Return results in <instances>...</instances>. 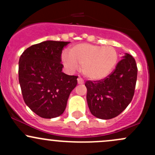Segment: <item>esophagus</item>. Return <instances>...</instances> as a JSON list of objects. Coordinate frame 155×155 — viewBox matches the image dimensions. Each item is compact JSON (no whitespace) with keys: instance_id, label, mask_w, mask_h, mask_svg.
<instances>
[{"instance_id":"obj_1","label":"esophagus","mask_w":155,"mask_h":155,"mask_svg":"<svg viewBox=\"0 0 155 155\" xmlns=\"http://www.w3.org/2000/svg\"><path fill=\"white\" fill-rule=\"evenodd\" d=\"M77 82H78V84H84V80L81 77L78 78Z\"/></svg>"}]
</instances>
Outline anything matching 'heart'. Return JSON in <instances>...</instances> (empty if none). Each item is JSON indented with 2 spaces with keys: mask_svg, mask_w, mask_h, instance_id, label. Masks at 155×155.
<instances>
[{
  "mask_svg": "<svg viewBox=\"0 0 155 155\" xmlns=\"http://www.w3.org/2000/svg\"><path fill=\"white\" fill-rule=\"evenodd\" d=\"M61 60L64 67L70 71H74L78 67L82 68L85 77L99 80L109 76L115 69L118 60L116 49L112 46L82 43L70 49V54L64 51Z\"/></svg>",
  "mask_w": 155,
  "mask_h": 155,
  "instance_id": "obj_1",
  "label": "heart"
}]
</instances>
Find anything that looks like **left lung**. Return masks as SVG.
<instances>
[{
  "mask_svg": "<svg viewBox=\"0 0 155 155\" xmlns=\"http://www.w3.org/2000/svg\"><path fill=\"white\" fill-rule=\"evenodd\" d=\"M137 71L135 59L126 54L107 78L87 81V103L92 115L111 119L121 114L134 95Z\"/></svg>",
  "mask_w": 155,
  "mask_h": 155,
  "instance_id": "obj_1",
  "label": "left lung"
}]
</instances>
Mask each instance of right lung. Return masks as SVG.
<instances>
[{
    "instance_id": "obj_1",
    "label": "right lung",
    "mask_w": 155,
    "mask_h": 155,
    "mask_svg": "<svg viewBox=\"0 0 155 155\" xmlns=\"http://www.w3.org/2000/svg\"><path fill=\"white\" fill-rule=\"evenodd\" d=\"M68 43L47 40L30 46L20 56L18 81L23 99L42 118L63 114L70 92L77 85L78 76L62 72V50Z\"/></svg>"
}]
</instances>
